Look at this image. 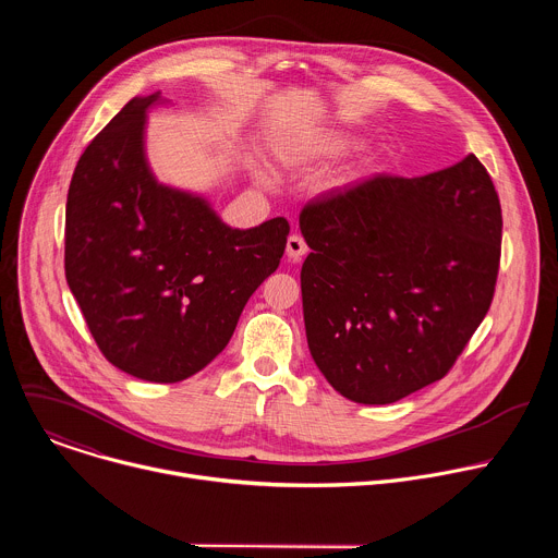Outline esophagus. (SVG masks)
<instances>
[{
    "mask_svg": "<svg viewBox=\"0 0 558 558\" xmlns=\"http://www.w3.org/2000/svg\"><path fill=\"white\" fill-rule=\"evenodd\" d=\"M306 252H308V247H306L302 235L291 233V235L287 238V256H289V260H300V258L306 256Z\"/></svg>",
    "mask_w": 558,
    "mask_h": 558,
    "instance_id": "34e87169",
    "label": "esophagus"
}]
</instances>
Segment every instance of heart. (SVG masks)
I'll use <instances>...</instances> for the list:
<instances>
[{
  "label": "heart",
  "instance_id": "1",
  "mask_svg": "<svg viewBox=\"0 0 558 558\" xmlns=\"http://www.w3.org/2000/svg\"><path fill=\"white\" fill-rule=\"evenodd\" d=\"M349 145H351V138L347 134H325L323 138H315L313 143H308L302 151L306 156H331L347 149Z\"/></svg>",
  "mask_w": 558,
  "mask_h": 558
}]
</instances>
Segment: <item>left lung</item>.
Instances as JSON below:
<instances>
[{
	"instance_id": "8db88e82",
	"label": "left lung",
	"mask_w": 558,
	"mask_h": 558,
	"mask_svg": "<svg viewBox=\"0 0 558 558\" xmlns=\"http://www.w3.org/2000/svg\"><path fill=\"white\" fill-rule=\"evenodd\" d=\"M501 227L497 190L474 154L304 205V327L327 381L351 402L392 404L441 379L490 308Z\"/></svg>"
}]
</instances>
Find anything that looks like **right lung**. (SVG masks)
<instances>
[{"label":"right lung","instance_id":"1","mask_svg":"<svg viewBox=\"0 0 558 558\" xmlns=\"http://www.w3.org/2000/svg\"><path fill=\"white\" fill-rule=\"evenodd\" d=\"M136 97L90 141L65 203V280L108 362L172 384L231 340L247 300L284 254L289 222L227 227L205 198L156 183Z\"/></svg>","mask_w":558,"mask_h":558}]
</instances>
